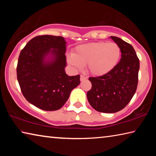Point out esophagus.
<instances>
[{
	"label": "esophagus",
	"instance_id": "34e87169",
	"mask_svg": "<svg viewBox=\"0 0 156 156\" xmlns=\"http://www.w3.org/2000/svg\"><path fill=\"white\" fill-rule=\"evenodd\" d=\"M86 79H87V78L85 77V76H83V75L80 76V81H83V80H86Z\"/></svg>",
	"mask_w": 156,
	"mask_h": 156
}]
</instances>
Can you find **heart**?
<instances>
[{"mask_svg": "<svg viewBox=\"0 0 156 156\" xmlns=\"http://www.w3.org/2000/svg\"><path fill=\"white\" fill-rule=\"evenodd\" d=\"M121 49L115 43L95 42L78 45L67 55V62L73 69L81 70L84 65L92 75L101 76L114 69L119 62Z\"/></svg>", "mask_w": 156, "mask_h": 156, "instance_id": "b5f03b06", "label": "heart"}]
</instances>
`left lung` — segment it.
I'll list each match as a JSON object with an SVG mask.
<instances>
[{
  "label": "left lung",
  "mask_w": 156,
  "mask_h": 156,
  "mask_svg": "<svg viewBox=\"0 0 156 156\" xmlns=\"http://www.w3.org/2000/svg\"><path fill=\"white\" fill-rule=\"evenodd\" d=\"M110 38L120 47V62L107 74L89 78L92 87L87 94L94 109L107 113L119 112L130 102L137 89L140 69V60L133 47L118 37Z\"/></svg>",
  "instance_id": "left-lung-1"
}]
</instances>
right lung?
I'll return each mask as SVG.
<instances>
[{"mask_svg": "<svg viewBox=\"0 0 156 156\" xmlns=\"http://www.w3.org/2000/svg\"><path fill=\"white\" fill-rule=\"evenodd\" d=\"M66 41L62 36L34 37L20 51L17 78L25 99L44 111H56L80 84V75L65 73Z\"/></svg>", "mask_w": 156, "mask_h": 156, "instance_id": "obj_1", "label": "right lung"}]
</instances>
